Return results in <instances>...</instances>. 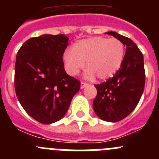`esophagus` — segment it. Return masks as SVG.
<instances>
[{"instance_id":"obj_1","label":"esophagus","mask_w":159,"mask_h":159,"mask_svg":"<svg viewBox=\"0 0 159 159\" xmlns=\"http://www.w3.org/2000/svg\"><path fill=\"white\" fill-rule=\"evenodd\" d=\"M88 85V83H85V82H83V81H81L80 83V88H84L85 87H87Z\"/></svg>"}]
</instances>
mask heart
Instances as JSON below:
<instances>
[{
    "label": "heart",
    "instance_id": "obj_1",
    "mask_svg": "<svg viewBox=\"0 0 159 159\" xmlns=\"http://www.w3.org/2000/svg\"><path fill=\"white\" fill-rule=\"evenodd\" d=\"M124 53V44L116 38L95 36L77 42L73 48L66 49L64 60L66 70L71 75H77L87 62V76L95 75L103 80L117 72Z\"/></svg>",
    "mask_w": 159,
    "mask_h": 159
}]
</instances>
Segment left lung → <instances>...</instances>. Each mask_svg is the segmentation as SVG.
<instances>
[{"mask_svg": "<svg viewBox=\"0 0 159 159\" xmlns=\"http://www.w3.org/2000/svg\"><path fill=\"white\" fill-rule=\"evenodd\" d=\"M107 34L123 42L127 50L121 67L113 77L95 84L97 95L93 109L101 119L120 121L128 116L139 102L145 87L143 55L134 42L115 32Z\"/></svg>", "mask_w": 159, "mask_h": 159, "instance_id": "1", "label": "left lung"}]
</instances>
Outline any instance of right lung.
<instances>
[{
    "instance_id": "add662e5",
    "label": "right lung",
    "mask_w": 159,
    "mask_h": 159,
    "mask_svg": "<svg viewBox=\"0 0 159 159\" xmlns=\"http://www.w3.org/2000/svg\"><path fill=\"white\" fill-rule=\"evenodd\" d=\"M67 45L65 35H43L25 41L16 54V97L25 111L43 124L62 119L80 88V81L64 70Z\"/></svg>"
}]
</instances>
